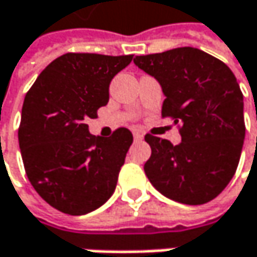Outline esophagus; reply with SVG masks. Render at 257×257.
<instances>
[{"mask_svg": "<svg viewBox=\"0 0 257 257\" xmlns=\"http://www.w3.org/2000/svg\"><path fill=\"white\" fill-rule=\"evenodd\" d=\"M134 138H135L137 141H141V140H144V135H143L141 132L135 131V132H134Z\"/></svg>", "mask_w": 257, "mask_h": 257, "instance_id": "34e87169", "label": "esophagus"}]
</instances>
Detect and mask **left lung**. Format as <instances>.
I'll list each match as a JSON object with an SVG mask.
<instances>
[{
    "mask_svg": "<svg viewBox=\"0 0 257 257\" xmlns=\"http://www.w3.org/2000/svg\"><path fill=\"white\" fill-rule=\"evenodd\" d=\"M134 63L162 85V117H171L182 141L152 134L144 172L163 196L204 204L219 196L237 171L245 135L243 92L231 69L193 47L137 56Z\"/></svg>",
    "mask_w": 257,
    "mask_h": 257,
    "instance_id": "obj_1",
    "label": "left lung"
}]
</instances>
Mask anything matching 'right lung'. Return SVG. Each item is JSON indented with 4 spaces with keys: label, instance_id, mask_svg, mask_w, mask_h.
Masks as SVG:
<instances>
[{
    "label": "right lung",
    "instance_id": "add662e5",
    "mask_svg": "<svg viewBox=\"0 0 257 257\" xmlns=\"http://www.w3.org/2000/svg\"><path fill=\"white\" fill-rule=\"evenodd\" d=\"M129 56L67 53L51 61L26 92L19 146L36 193L67 215H85L113 194L132 134L117 128L108 138L88 132V119L108 103L110 82Z\"/></svg>",
    "mask_w": 257,
    "mask_h": 257
}]
</instances>
